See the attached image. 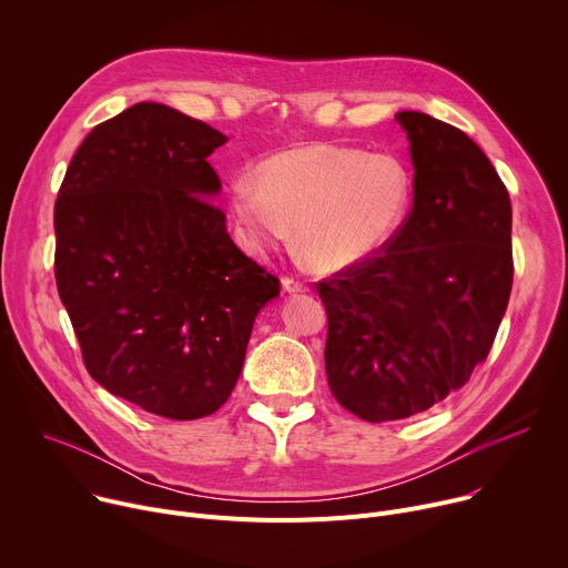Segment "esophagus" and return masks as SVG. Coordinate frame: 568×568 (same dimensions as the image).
<instances>
[{
  "instance_id": "obj_1",
  "label": "esophagus",
  "mask_w": 568,
  "mask_h": 568,
  "mask_svg": "<svg viewBox=\"0 0 568 568\" xmlns=\"http://www.w3.org/2000/svg\"><path fill=\"white\" fill-rule=\"evenodd\" d=\"M283 290H285L287 294H301V292H307L310 287H307L303 281L294 278V276H285V278H283Z\"/></svg>"
}]
</instances>
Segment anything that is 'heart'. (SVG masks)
<instances>
[{"label":"heart","mask_w":568,"mask_h":568,"mask_svg":"<svg viewBox=\"0 0 568 568\" xmlns=\"http://www.w3.org/2000/svg\"><path fill=\"white\" fill-rule=\"evenodd\" d=\"M412 204V175L390 152L310 143L270 156L256 182L235 180L231 211L247 245H281L294 224L296 247L316 272L366 261L399 229Z\"/></svg>","instance_id":"obj_1"}]
</instances>
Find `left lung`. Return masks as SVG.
<instances>
[{
	"instance_id": "8db88e82",
	"label": "left lung",
	"mask_w": 568,
	"mask_h": 568,
	"mask_svg": "<svg viewBox=\"0 0 568 568\" xmlns=\"http://www.w3.org/2000/svg\"><path fill=\"white\" fill-rule=\"evenodd\" d=\"M414 206L366 261L321 281L326 375L344 409L402 420L458 390L488 357L513 290V206L490 159L458 128L397 112Z\"/></svg>"
}]
</instances>
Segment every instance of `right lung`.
I'll return each instance as SVG.
<instances>
[{
	"instance_id": "add662e5",
	"label": "right lung",
	"mask_w": 568,
	"mask_h": 568,
	"mask_svg": "<svg viewBox=\"0 0 568 568\" xmlns=\"http://www.w3.org/2000/svg\"><path fill=\"white\" fill-rule=\"evenodd\" d=\"M226 136L136 103L75 150L53 209L55 285L90 375L148 414L195 420L229 399L281 283L242 254L211 197Z\"/></svg>"
}]
</instances>
